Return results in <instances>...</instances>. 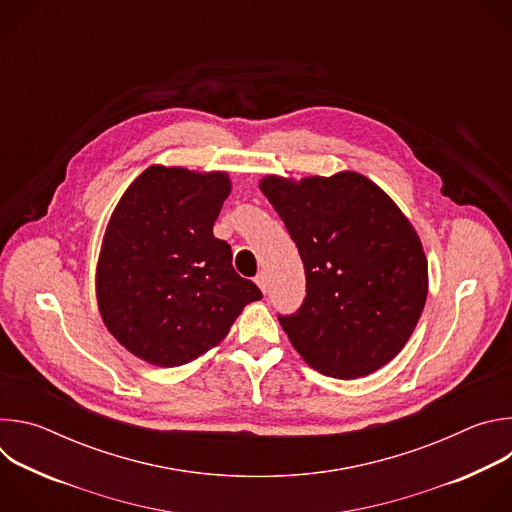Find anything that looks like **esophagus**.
I'll return each instance as SVG.
<instances>
[{"instance_id": "34e87169", "label": "esophagus", "mask_w": 512, "mask_h": 512, "mask_svg": "<svg viewBox=\"0 0 512 512\" xmlns=\"http://www.w3.org/2000/svg\"><path fill=\"white\" fill-rule=\"evenodd\" d=\"M255 283L259 285V289H261L263 294H265V291H267V285H269V277H267V273H265V271L257 273V277H255Z\"/></svg>"}]
</instances>
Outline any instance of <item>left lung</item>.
<instances>
[{"mask_svg": "<svg viewBox=\"0 0 512 512\" xmlns=\"http://www.w3.org/2000/svg\"><path fill=\"white\" fill-rule=\"evenodd\" d=\"M306 269V300L279 316L289 342L322 375L367 377L411 338L427 298V259L409 218L358 172L265 176Z\"/></svg>", "mask_w": 512, "mask_h": 512, "instance_id": "obj_1", "label": "left lung"}]
</instances>
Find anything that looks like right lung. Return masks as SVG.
Wrapping results in <instances>:
<instances>
[{"mask_svg":"<svg viewBox=\"0 0 512 512\" xmlns=\"http://www.w3.org/2000/svg\"><path fill=\"white\" fill-rule=\"evenodd\" d=\"M227 172L154 164L119 198L97 261L107 330L137 358L180 367L225 340L259 287L233 269L212 227L231 194Z\"/></svg>","mask_w":512,"mask_h":512,"instance_id":"add662e5","label":"right lung"}]
</instances>
